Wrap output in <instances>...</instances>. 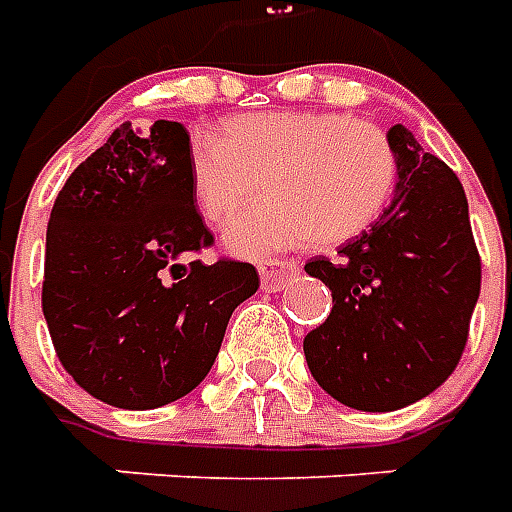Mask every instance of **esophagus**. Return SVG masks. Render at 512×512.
<instances>
[{
	"label": "esophagus",
	"mask_w": 512,
	"mask_h": 512,
	"mask_svg": "<svg viewBox=\"0 0 512 512\" xmlns=\"http://www.w3.org/2000/svg\"><path fill=\"white\" fill-rule=\"evenodd\" d=\"M296 274H299V266L293 260H266V263H260V285H263V290H282Z\"/></svg>",
	"instance_id": "esophagus-1"
}]
</instances>
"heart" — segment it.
I'll return each mask as SVG.
<instances>
[{"label": "heart", "instance_id": "1", "mask_svg": "<svg viewBox=\"0 0 512 512\" xmlns=\"http://www.w3.org/2000/svg\"><path fill=\"white\" fill-rule=\"evenodd\" d=\"M186 167L208 222H224L266 175L274 197L224 227V246L241 257L304 241L345 244L378 222L397 186V156L384 131L334 112L233 117L224 139L191 134Z\"/></svg>", "mask_w": 512, "mask_h": 512}]
</instances>
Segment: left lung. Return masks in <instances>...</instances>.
<instances>
[{"label":"left lung","instance_id":"1","mask_svg":"<svg viewBox=\"0 0 512 512\" xmlns=\"http://www.w3.org/2000/svg\"><path fill=\"white\" fill-rule=\"evenodd\" d=\"M397 186L367 233L304 271L332 290L329 318L304 337L312 378L356 411H395L439 389L461 362L480 296V255L461 180L389 128Z\"/></svg>","mask_w":512,"mask_h":512}]
</instances>
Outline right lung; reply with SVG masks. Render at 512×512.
<instances>
[{
  "instance_id": "add662e5",
  "label": "right lung",
  "mask_w": 512,
  "mask_h": 512,
  "mask_svg": "<svg viewBox=\"0 0 512 512\" xmlns=\"http://www.w3.org/2000/svg\"><path fill=\"white\" fill-rule=\"evenodd\" d=\"M189 131L123 123L84 158L46 230L43 315L73 381L109 406L145 411L189 395L211 373L255 266L186 257L213 235L194 208Z\"/></svg>"
}]
</instances>
